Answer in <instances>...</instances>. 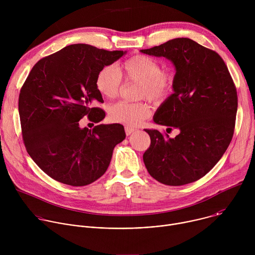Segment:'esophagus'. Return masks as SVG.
<instances>
[{"label":"esophagus","instance_id":"obj_1","mask_svg":"<svg viewBox=\"0 0 255 255\" xmlns=\"http://www.w3.org/2000/svg\"><path fill=\"white\" fill-rule=\"evenodd\" d=\"M134 131H135V129L132 128V127H129V126H126V127H125V133H126V135H130V134L133 133Z\"/></svg>","mask_w":255,"mask_h":255}]
</instances>
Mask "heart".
I'll list each match as a JSON object with an SVG mask.
<instances>
[{
    "mask_svg": "<svg viewBox=\"0 0 255 255\" xmlns=\"http://www.w3.org/2000/svg\"><path fill=\"white\" fill-rule=\"evenodd\" d=\"M140 84L138 99H148L153 103L164 102L174 88V75L170 69H161L160 63L147 55H134L126 59L119 68L106 65L96 77V88L106 99H115L122 91L123 81ZM150 107L144 102H118L109 109L114 122L137 126L150 116Z\"/></svg>",
    "mask_w": 255,
    "mask_h": 255,
    "instance_id": "1",
    "label": "heart"
}]
</instances>
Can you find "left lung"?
<instances>
[{
	"label": "left lung",
	"mask_w": 255,
	"mask_h": 255,
	"mask_svg": "<svg viewBox=\"0 0 255 255\" xmlns=\"http://www.w3.org/2000/svg\"><path fill=\"white\" fill-rule=\"evenodd\" d=\"M140 51L174 64V93L157 109L153 121L179 130L169 138L144 129L150 136L144 164L163 185L191 184L207 174L229 146L238 105L236 87L222 57L190 38Z\"/></svg>",
	"instance_id": "obj_1"
}]
</instances>
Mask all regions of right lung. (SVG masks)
<instances>
[{"mask_svg": "<svg viewBox=\"0 0 255 255\" xmlns=\"http://www.w3.org/2000/svg\"><path fill=\"white\" fill-rule=\"evenodd\" d=\"M125 54L89 44H72L45 56L31 69L19 95V115L27 152L47 175L59 183L83 187L100 178L116 145L125 137L121 124L81 128L106 114L96 88L101 68Z\"/></svg>", "mask_w": 255, "mask_h": 255, "instance_id": "right-lung-1", "label": "right lung"}]
</instances>
